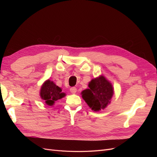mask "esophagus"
I'll return each instance as SVG.
<instances>
[{
    "mask_svg": "<svg viewBox=\"0 0 157 157\" xmlns=\"http://www.w3.org/2000/svg\"><path fill=\"white\" fill-rule=\"evenodd\" d=\"M70 91L71 92L72 94H75L76 92H77V88H76L75 87H72L70 88Z\"/></svg>",
    "mask_w": 157,
    "mask_h": 157,
    "instance_id": "34e87169",
    "label": "esophagus"
}]
</instances>
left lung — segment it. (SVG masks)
<instances>
[{"label":"left lung","instance_id":"obj_1","mask_svg":"<svg viewBox=\"0 0 157 157\" xmlns=\"http://www.w3.org/2000/svg\"><path fill=\"white\" fill-rule=\"evenodd\" d=\"M88 89L82 92V96L92 110L98 111L105 108L113 95L111 84L101 76L92 79L88 84Z\"/></svg>","mask_w":157,"mask_h":157}]
</instances>
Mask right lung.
I'll list each match as a JSON object with an SVG mask.
<instances>
[{"mask_svg": "<svg viewBox=\"0 0 157 157\" xmlns=\"http://www.w3.org/2000/svg\"><path fill=\"white\" fill-rule=\"evenodd\" d=\"M65 96V94L61 92V89L50 80L42 85L40 90V96L48 105H52L54 102Z\"/></svg>", "mask_w": 157, "mask_h": 157, "instance_id": "obj_1", "label": "right lung"}]
</instances>
